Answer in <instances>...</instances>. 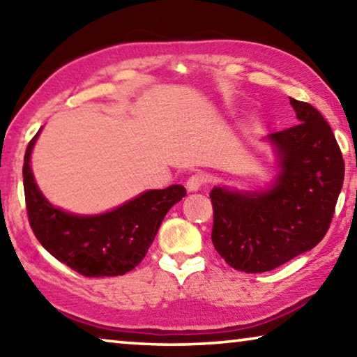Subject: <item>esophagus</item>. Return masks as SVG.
<instances>
[{"mask_svg": "<svg viewBox=\"0 0 357 357\" xmlns=\"http://www.w3.org/2000/svg\"><path fill=\"white\" fill-rule=\"evenodd\" d=\"M203 184H204V176L202 173L192 174V176L185 181V187H187V190H189V192L200 190Z\"/></svg>", "mask_w": 357, "mask_h": 357, "instance_id": "obj_1", "label": "esophagus"}]
</instances>
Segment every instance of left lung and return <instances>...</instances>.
<instances>
[{
  "instance_id": "8db88e82",
  "label": "left lung",
  "mask_w": 357,
  "mask_h": 357,
  "mask_svg": "<svg viewBox=\"0 0 357 357\" xmlns=\"http://www.w3.org/2000/svg\"><path fill=\"white\" fill-rule=\"evenodd\" d=\"M299 124L266 137L279 173L264 190L214 187L213 244L238 271L266 273L315 247L328 233L345 164L328 121L289 98Z\"/></svg>"
}]
</instances>
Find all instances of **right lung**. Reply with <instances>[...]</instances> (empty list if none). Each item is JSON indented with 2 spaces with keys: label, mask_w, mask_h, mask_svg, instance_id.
Listing matches in <instances>:
<instances>
[{
  "label": "right lung",
  "mask_w": 357,
  "mask_h": 357,
  "mask_svg": "<svg viewBox=\"0 0 357 357\" xmlns=\"http://www.w3.org/2000/svg\"><path fill=\"white\" fill-rule=\"evenodd\" d=\"M40 130L29 142L23 164L28 220L39 243L59 261L84 277L129 273L142 263L165 214L183 200V185L148 190L104 214L78 215L63 211L39 190L31 153Z\"/></svg>",
  "instance_id": "1"
}]
</instances>
